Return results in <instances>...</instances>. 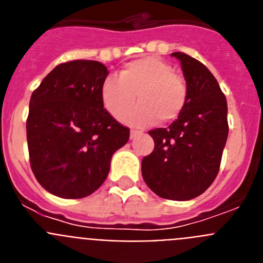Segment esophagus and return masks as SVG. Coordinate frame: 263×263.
Returning <instances> with one entry per match:
<instances>
[{
	"mask_svg": "<svg viewBox=\"0 0 263 263\" xmlns=\"http://www.w3.org/2000/svg\"><path fill=\"white\" fill-rule=\"evenodd\" d=\"M139 134H141V132H138V130H132V132H130V138L132 139L136 138V137L139 136Z\"/></svg>",
	"mask_w": 263,
	"mask_h": 263,
	"instance_id": "34e87169",
	"label": "esophagus"
}]
</instances>
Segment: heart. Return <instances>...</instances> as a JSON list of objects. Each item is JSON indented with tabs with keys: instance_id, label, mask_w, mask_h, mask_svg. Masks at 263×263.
<instances>
[{
	"instance_id": "b5f03b06",
	"label": "heart",
	"mask_w": 263,
	"mask_h": 263,
	"mask_svg": "<svg viewBox=\"0 0 263 263\" xmlns=\"http://www.w3.org/2000/svg\"><path fill=\"white\" fill-rule=\"evenodd\" d=\"M136 94L141 103L129 109ZM187 95V85L182 76L158 57H145L127 63L118 78H106L100 89L104 108L113 117L121 115V121L136 126L157 120L160 124L174 121L184 109Z\"/></svg>"
}]
</instances>
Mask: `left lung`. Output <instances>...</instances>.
<instances>
[{"mask_svg": "<svg viewBox=\"0 0 263 263\" xmlns=\"http://www.w3.org/2000/svg\"><path fill=\"white\" fill-rule=\"evenodd\" d=\"M180 60L187 83V103L168 127L150 130L154 150L142 159V176L158 196L191 200L217 176L228 138L227 99L203 63L184 52Z\"/></svg>", "mask_w": 263, "mask_h": 263, "instance_id": "obj_1", "label": "left lung"}]
</instances>
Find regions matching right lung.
Wrapping results in <instances>:
<instances>
[{"label": "right lung", "mask_w": 263, "mask_h": 263, "mask_svg": "<svg viewBox=\"0 0 263 263\" xmlns=\"http://www.w3.org/2000/svg\"><path fill=\"white\" fill-rule=\"evenodd\" d=\"M108 69L96 60L62 63L30 99L26 121L30 166L46 191L63 199L93 194L110 159L129 141V127L104 109L100 97Z\"/></svg>", "instance_id": "obj_1"}]
</instances>
